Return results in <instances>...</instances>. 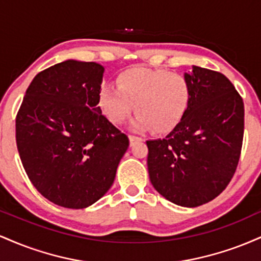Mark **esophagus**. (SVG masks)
Masks as SVG:
<instances>
[{"instance_id":"1","label":"esophagus","mask_w":261,"mask_h":261,"mask_svg":"<svg viewBox=\"0 0 261 261\" xmlns=\"http://www.w3.org/2000/svg\"><path fill=\"white\" fill-rule=\"evenodd\" d=\"M128 139H130V145L131 146H133L135 142H137V141H142V137L135 136V135H130V136H128Z\"/></svg>"}]
</instances>
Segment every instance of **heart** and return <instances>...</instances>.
<instances>
[{
  "label": "heart",
  "mask_w": 261,
  "mask_h": 261,
  "mask_svg": "<svg viewBox=\"0 0 261 261\" xmlns=\"http://www.w3.org/2000/svg\"><path fill=\"white\" fill-rule=\"evenodd\" d=\"M191 100V85L185 76L168 70L135 67L119 76V85H104L99 106L114 124H124L136 104L134 126L167 131L174 127Z\"/></svg>",
  "instance_id": "obj_1"
}]
</instances>
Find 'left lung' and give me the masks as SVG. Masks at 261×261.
Here are the masks:
<instances>
[{
	"label": "left lung",
	"mask_w": 261,
	"mask_h": 261,
	"mask_svg": "<svg viewBox=\"0 0 261 261\" xmlns=\"http://www.w3.org/2000/svg\"><path fill=\"white\" fill-rule=\"evenodd\" d=\"M191 100L164 139L146 141L149 179L170 202L196 207L227 188L234 175L244 135V104L217 71L194 66L185 73Z\"/></svg>",
	"instance_id": "obj_1"
}]
</instances>
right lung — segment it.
I'll return each instance as SVG.
<instances>
[{
    "instance_id": "right-lung-1",
    "label": "right lung",
    "mask_w": 261,
    "mask_h": 261,
    "mask_svg": "<svg viewBox=\"0 0 261 261\" xmlns=\"http://www.w3.org/2000/svg\"><path fill=\"white\" fill-rule=\"evenodd\" d=\"M104 67L67 60L39 72L16 118V141L29 180L45 199L85 208L115 179L128 137L101 114Z\"/></svg>"
}]
</instances>
